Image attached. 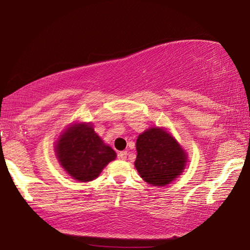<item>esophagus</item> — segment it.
<instances>
[{
    "label": "esophagus",
    "mask_w": 250,
    "mask_h": 250,
    "mask_svg": "<svg viewBox=\"0 0 250 250\" xmlns=\"http://www.w3.org/2000/svg\"><path fill=\"white\" fill-rule=\"evenodd\" d=\"M119 158L122 159V161H125V159H126V156H128V152L126 151H120L119 152Z\"/></svg>",
    "instance_id": "esophagus-1"
}]
</instances>
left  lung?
Here are the masks:
<instances>
[{
    "mask_svg": "<svg viewBox=\"0 0 250 250\" xmlns=\"http://www.w3.org/2000/svg\"><path fill=\"white\" fill-rule=\"evenodd\" d=\"M135 166L147 183L165 186L183 172L186 155L176 140L159 128L139 135L136 143Z\"/></svg>",
    "mask_w": 250,
    "mask_h": 250,
    "instance_id": "left-lung-1",
    "label": "left lung"
}]
</instances>
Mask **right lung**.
Wrapping results in <instances>:
<instances>
[{
  "instance_id": "right-lung-1",
  "label": "right lung",
  "mask_w": 250,
  "mask_h": 250,
  "mask_svg": "<svg viewBox=\"0 0 250 250\" xmlns=\"http://www.w3.org/2000/svg\"><path fill=\"white\" fill-rule=\"evenodd\" d=\"M58 161L70 176L80 182L93 181L111 161L115 151L103 144L89 125H75L61 136L56 146Z\"/></svg>"
}]
</instances>
